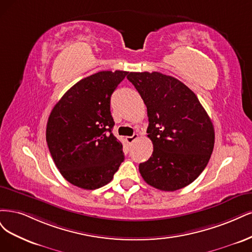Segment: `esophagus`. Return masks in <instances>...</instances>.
I'll return each mask as SVG.
<instances>
[{"mask_svg": "<svg viewBox=\"0 0 252 252\" xmlns=\"http://www.w3.org/2000/svg\"><path fill=\"white\" fill-rule=\"evenodd\" d=\"M138 137H139V135H138V134H134L133 136H128V137H126V142H127L128 144H131V143H133V142L137 139Z\"/></svg>", "mask_w": 252, "mask_h": 252, "instance_id": "34e87169", "label": "esophagus"}]
</instances>
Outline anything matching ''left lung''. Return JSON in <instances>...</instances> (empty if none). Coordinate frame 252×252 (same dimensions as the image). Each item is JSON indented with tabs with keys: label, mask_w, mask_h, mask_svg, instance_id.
<instances>
[{
	"label": "left lung",
	"mask_w": 252,
	"mask_h": 252,
	"mask_svg": "<svg viewBox=\"0 0 252 252\" xmlns=\"http://www.w3.org/2000/svg\"><path fill=\"white\" fill-rule=\"evenodd\" d=\"M126 78L148 109L154 151L139 172L149 185L174 191L193 182L206 167L215 144L212 120L198 97L173 76L129 72Z\"/></svg>",
	"instance_id": "1"
}]
</instances>
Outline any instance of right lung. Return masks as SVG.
<instances>
[{"label":"right lung","mask_w":252,"mask_h":252,"mask_svg":"<svg viewBox=\"0 0 252 252\" xmlns=\"http://www.w3.org/2000/svg\"><path fill=\"white\" fill-rule=\"evenodd\" d=\"M126 71H100L63 94L48 118L46 140L54 163L71 184L96 189L108 184L125 160L113 135L111 95Z\"/></svg>","instance_id":"right-lung-1"}]
</instances>
